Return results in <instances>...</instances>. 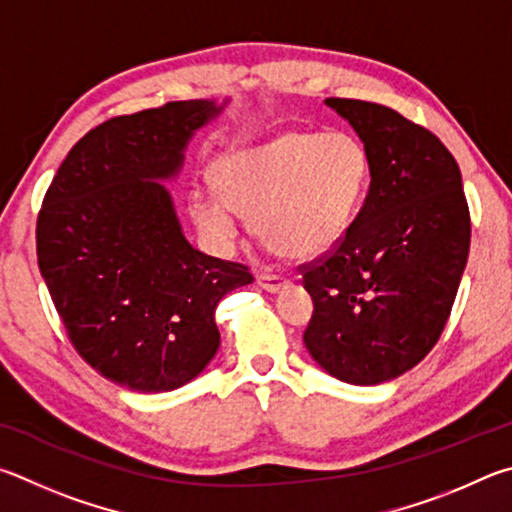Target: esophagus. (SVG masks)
Segmentation results:
<instances>
[{
  "instance_id": "obj_1",
  "label": "esophagus",
  "mask_w": 512,
  "mask_h": 512,
  "mask_svg": "<svg viewBox=\"0 0 512 512\" xmlns=\"http://www.w3.org/2000/svg\"><path fill=\"white\" fill-rule=\"evenodd\" d=\"M256 283L261 285L263 290L276 294V292H281V290L285 288V285H288L290 281L285 279V274H270V272H265V274H258Z\"/></svg>"
}]
</instances>
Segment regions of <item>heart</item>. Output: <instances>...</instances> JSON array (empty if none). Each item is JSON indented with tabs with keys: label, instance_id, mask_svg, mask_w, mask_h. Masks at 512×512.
Masks as SVG:
<instances>
[{
	"label": "heart",
	"instance_id": "obj_1",
	"mask_svg": "<svg viewBox=\"0 0 512 512\" xmlns=\"http://www.w3.org/2000/svg\"><path fill=\"white\" fill-rule=\"evenodd\" d=\"M218 191L191 197L188 211L213 249L229 251L240 213L276 254L319 258L351 229L369 191L366 148L346 132H285L236 148L211 166Z\"/></svg>",
	"mask_w": 512,
	"mask_h": 512
}]
</instances>
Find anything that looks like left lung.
I'll use <instances>...</instances> for the list:
<instances>
[{
  "label": "left lung",
  "mask_w": 512,
  "mask_h": 512,
  "mask_svg": "<svg viewBox=\"0 0 512 512\" xmlns=\"http://www.w3.org/2000/svg\"><path fill=\"white\" fill-rule=\"evenodd\" d=\"M371 161V184L344 240L306 267L315 312L303 344L333 378H400L441 337L470 251L461 170L438 137L391 107L326 98Z\"/></svg>",
  "instance_id": "obj_1"
}]
</instances>
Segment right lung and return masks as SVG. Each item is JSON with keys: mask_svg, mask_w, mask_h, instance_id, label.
<instances>
[{"mask_svg": "<svg viewBox=\"0 0 512 512\" xmlns=\"http://www.w3.org/2000/svg\"><path fill=\"white\" fill-rule=\"evenodd\" d=\"M222 103L175 101L87 132L58 168L38 218V265L78 355L105 380L164 393L220 348L215 308L251 283L245 265L186 240L166 182Z\"/></svg>", "mask_w": 512, "mask_h": 512, "instance_id": "add662e5", "label": "right lung"}]
</instances>
